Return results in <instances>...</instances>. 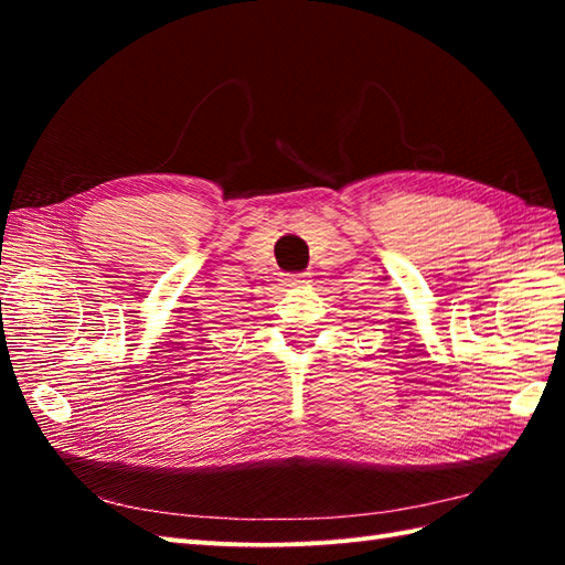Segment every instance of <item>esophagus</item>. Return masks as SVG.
I'll return each mask as SVG.
<instances>
[{"mask_svg":"<svg viewBox=\"0 0 565 565\" xmlns=\"http://www.w3.org/2000/svg\"><path fill=\"white\" fill-rule=\"evenodd\" d=\"M284 284L286 286H303V284H308V274H289Z\"/></svg>","mask_w":565,"mask_h":565,"instance_id":"obj_1","label":"esophagus"}]
</instances>
